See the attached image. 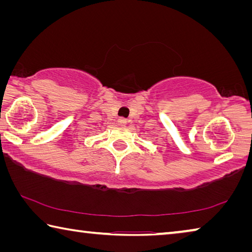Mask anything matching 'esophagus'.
<instances>
[{
  "label": "esophagus",
  "mask_w": 252,
  "mask_h": 252,
  "mask_svg": "<svg viewBox=\"0 0 252 252\" xmlns=\"http://www.w3.org/2000/svg\"><path fill=\"white\" fill-rule=\"evenodd\" d=\"M118 123H119V125H120V126H126V123H127V120H126V118H119V119H118Z\"/></svg>",
  "instance_id": "1"
}]
</instances>
